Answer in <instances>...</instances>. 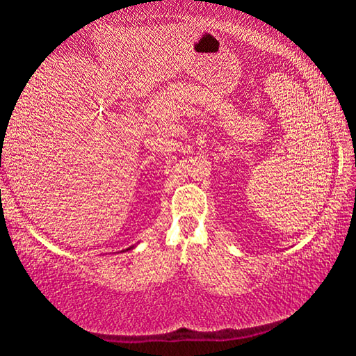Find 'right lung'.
I'll return each instance as SVG.
<instances>
[{
  "mask_svg": "<svg viewBox=\"0 0 356 356\" xmlns=\"http://www.w3.org/2000/svg\"><path fill=\"white\" fill-rule=\"evenodd\" d=\"M127 250H130V248H127Z\"/></svg>",
  "mask_w": 356,
  "mask_h": 356,
  "instance_id": "1",
  "label": "right lung"
}]
</instances>
